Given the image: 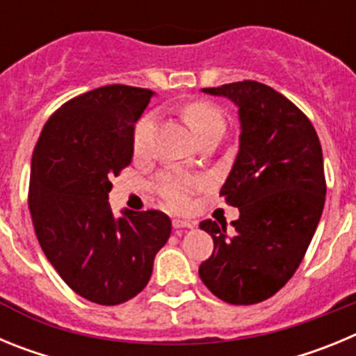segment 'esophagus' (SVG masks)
Listing matches in <instances>:
<instances>
[{"mask_svg": "<svg viewBox=\"0 0 356 356\" xmlns=\"http://www.w3.org/2000/svg\"><path fill=\"white\" fill-rule=\"evenodd\" d=\"M172 226L175 228H193L194 222L184 221V219H172Z\"/></svg>", "mask_w": 356, "mask_h": 356, "instance_id": "esophagus-1", "label": "esophagus"}]
</instances>
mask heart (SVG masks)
<instances>
[{
    "label": "heart",
    "instance_id": "b5f03b06",
    "mask_svg": "<svg viewBox=\"0 0 356 356\" xmlns=\"http://www.w3.org/2000/svg\"><path fill=\"white\" fill-rule=\"evenodd\" d=\"M184 115L187 119L188 127L193 128V131L196 134L197 139L212 134V131L225 130V118H222L221 110L213 106L212 103H191V105L185 106ZM153 127H155L153 115H146V118H143L137 122L134 131V151L137 155L146 153L149 137L153 134ZM197 185H200L197 181L191 180V178H187L181 172L168 171L159 178L156 188H159V194L162 196V200L169 207H172V209H185L188 203V194L193 193Z\"/></svg>",
    "mask_w": 356,
    "mask_h": 356
}]
</instances>
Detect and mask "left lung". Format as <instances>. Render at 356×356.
Wrapping results in <instances>:
<instances>
[{
	"mask_svg": "<svg viewBox=\"0 0 356 356\" xmlns=\"http://www.w3.org/2000/svg\"><path fill=\"white\" fill-rule=\"evenodd\" d=\"M203 92L238 106L241 144L221 196L241 216L232 235L226 222H200L213 241L200 278L226 303H260L292 278L316 234L326 196L323 149L307 115L269 85L244 80Z\"/></svg>",
	"mask_w": 356,
	"mask_h": 356,
	"instance_id": "1",
	"label": "left lung"
}]
</instances>
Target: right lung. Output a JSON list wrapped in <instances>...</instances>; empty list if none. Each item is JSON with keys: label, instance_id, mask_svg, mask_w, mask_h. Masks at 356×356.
<instances>
[{"label": "right lung", "instance_id": "obj_1", "mask_svg": "<svg viewBox=\"0 0 356 356\" xmlns=\"http://www.w3.org/2000/svg\"><path fill=\"white\" fill-rule=\"evenodd\" d=\"M151 96L115 83L72 97L46 121L31 156L28 207L40 248L65 284L97 305L139 294L171 235L160 210L115 219L108 203L110 178L130 165Z\"/></svg>", "mask_w": 356, "mask_h": 356}]
</instances>
